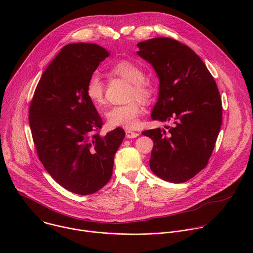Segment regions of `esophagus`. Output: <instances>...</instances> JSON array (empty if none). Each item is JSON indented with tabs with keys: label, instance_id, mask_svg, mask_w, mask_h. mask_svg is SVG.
Here are the masks:
<instances>
[{
	"label": "esophagus",
	"instance_id": "obj_1",
	"mask_svg": "<svg viewBox=\"0 0 253 253\" xmlns=\"http://www.w3.org/2000/svg\"><path fill=\"white\" fill-rule=\"evenodd\" d=\"M138 135H139V133H137V132H133L131 130H126V137L129 139L136 138Z\"/></svg>",
	"mask_w": 253,
	"mask_h": 253
}]
</instances>
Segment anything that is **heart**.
Returning <instances> with one entry per match:
<instances>
[{
  "label": "heart",
  "instance_id": "b5f03b06",
  "mask_svg": "<svg viewBox=\"0 0 253 253\" xmlns=\"http://www.w3.org/2000/svg\"><path fill=\"white\" fill-rule=\"evenodd\" d=\"M110 73L131 83L127 104L113 106L105 112L108 124L113 127H122L125 129H134L139 124V117L143 113L142 104L148 103L152 96V88L144 80L145 72L136 63L128 60H121L114 63L110 69ZM85 93L88 99L96 106L101 107L105 103V85L99 75L93 74L86 83ZM137 98L136 99L135 98Z\"/></svg>",
  "mask_w": 253,
  "mask_h": 253
}]
</instances>
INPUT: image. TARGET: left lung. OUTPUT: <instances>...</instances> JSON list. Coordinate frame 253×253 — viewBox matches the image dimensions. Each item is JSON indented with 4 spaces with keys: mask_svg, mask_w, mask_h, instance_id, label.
I'll return each mask as SVG.
<instances>
[{
    "mask_svg": "<svg viewBox=\"0 0 253 253\" xmlns=\"http://www.w3.org/2000/svg\"><path fill=\"white\" fill-rule=\"evenodd\" d=\"M137 54L149 62L160 80L151 118L173 125L142 132L153 149L150 169L159 178L182 183L208 163L222 124L221 97L210 72L188 46L171 38L137 44Z\"/></svg>",
    "mask_w": 253,
    "mask_h": 253,
    "instance_id": "1",
    "label": "left lung"
}]
</instances>
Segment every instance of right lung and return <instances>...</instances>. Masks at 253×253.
<instances>
[{
	"label": "right lung",
	"instance_id": "add662e5",
	"mask_svg": "<svg viewBox=\"0 0 253 253\" xmlns=\"http://www.w3.org/2000/svg\"><path fill=\"white\" fill-rule=\"evenodd\" d=\"M108 56L96 44L64 46L44 71L29 108L40 161L57 183L80 195L108 183L125 137L119 127L100 135L102 119L85 93L88 79Z\"/></svg>",
	"mask_w": 253,
	"mask_h": 253
}]
</instances>
